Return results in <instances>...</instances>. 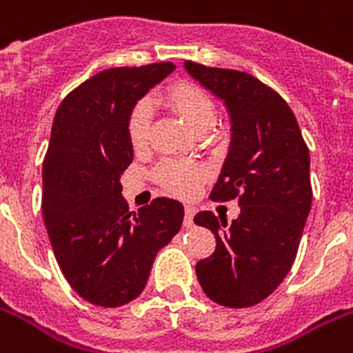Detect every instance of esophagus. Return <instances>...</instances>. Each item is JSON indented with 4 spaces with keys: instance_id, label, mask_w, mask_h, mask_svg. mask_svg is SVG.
Listing matches in <instances>:
<instances>
[{
    "instance_id": "obj_1",
    "label": "esophagus",
    "mask_w": 353,
    "mask_h": 353,
    "mask_svg": "<svg viewBox=\"0 0 353 353\" xmlns=\"http://www.w3.org/2000/svg\"><path fill=\"white\" fill-rule=\"evenodd\" d=\"M194 216H196V208L190 205L185 206V221H183V225L186 226V228H190L192 225H194Z\"/></svg>"
}]
</instances>
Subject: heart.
Returning a JSON list of instances; mask_svg holds the SVG:
<instances>
[{"label": "heart", "instance_id": "1", "mask_svg": "<svg viewBox=\"0 0 353 353\" xmlns=\"http://www.w3.org/2000/svg\"><path fill=\"white\" fill-rule=\"evenodd\" d=\"M165 103L197 134H205L216 123V105L210 96L196 85L177 83L167 90ZM148 127H150V107L148 103H139L132 110L127 127L128 141L134 152H141L147 148ZM156 176L165 188L177 196H190L203 181L205 170L194 163L165 161L159 165Z\"/></svg>", "mask_w": 353, "mask_h": 353}]
</instances>
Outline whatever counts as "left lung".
Masks as SVG:
<instances>
[{
    "label": "left lung",
    "mask_w": 353,
    "mask_h": 353,
    "mask_svg": "<svg viewBox=\"0 0 353 353\" xmlns=\"http://www.w3.org/2000/svg\"><path fill=\"white\" fill-rule=\"evenodd\" d=\"M185 70L223 101L230 119V145L210 197H239L241 206L230 225L212 212L194 217L216 236V252L196 265L197 279L217 305L254 306L296 259L312 206L310 152L294 112L259 79L192 61Z\"/></svg>",
    "instance_id": "left-lung-1"
}]
</instances>
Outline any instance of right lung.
Returning a JSON list of instances; mask_svg holds the SVG:
<instances>
[{"mask_svg":"<svg viewBox=\"0 0 353 353\" xmlns=\"http://www.w3.org/2000/svg\"><path fill=\"white\" fill-rule=\"evenodd\" d=\"M176 65L108 68L68 94L43 161V221L68 285L105 308L136 299L157 252L181 228L183 205L157 197L137 212L121 196L134 159L128 117Z\"/></svg>","mask_w":353,"mask_h":353,"instance_id":"1","label":"right lung"}]
</instances>
